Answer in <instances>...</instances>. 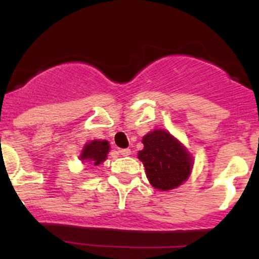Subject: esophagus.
<instances>
[{
  "instance_id": "obj_1",
  "label": "esophagus",
  "mask_w": 259,
  "mask_h": 259,
  "mask_svg": "<svg viewBox=\"0 0 259 259\" xmlns=\"http://www.w3.org/2000/svg\"><path fill=\"white\" fill-rule=\"evenodd\" d=\"M118 152H119L121 156H129V154L132 153V151H130V148H119Z\"/></svg>"
}]
</instances>
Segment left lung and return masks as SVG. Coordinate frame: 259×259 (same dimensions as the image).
Listing matches in <instances>:
<instances>
[{
    "label": "left lung",
    "mask_w": 259,
    "mask_h": 259,
    "mask_svg": "<svg viewBox=\"0 0 259 259\" xmlns=\"http://www.w3.org/2000/svg\"><path fill=\"white\" fill-rule=\"evenodd\" d=\"M144 150L139 159L144 163L147 179L162 191L173 190L189 179L192 157L181 142L162 129H156L142 138Z\"/></svg>",
    "instance_id": "8db88e82"
}]
</instances>
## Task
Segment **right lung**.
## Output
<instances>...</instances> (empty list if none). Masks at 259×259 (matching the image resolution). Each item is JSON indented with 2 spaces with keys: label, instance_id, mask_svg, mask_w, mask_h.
Wrapping results in <instances>:
<instances>
[{
  "label": "right lung",
  "instance_id": "right-lung-1",
  "mask_svg": "<svg viewBox=\"0 0 259 259\" xmlns=\"http://www.w3.org/2000/svg\"><path fill=\"white\" fill-rule=\"evenodd\" d=\"M109 152V142L106 140H94L88 142L82 148L80 159L82 162H90L91 164L99 165L105 162Z\"/></svg>",
  "mask_w": 259,
  "mask_h": 259
}]
</instances>
